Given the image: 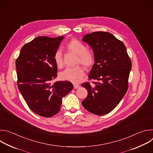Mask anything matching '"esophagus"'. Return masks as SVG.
Here are the masks:
<instances>
[{
    "label": "esophagus",
    "instance_id": "esophagus-1",
    "mask_svg": "<svg viewBox=\"0 0 153 153\" xmlns=\"http://www.w3.org/2000/svg\"><path fill=\"white\" fill-rule=\"evenodd\" d=\"M73 86H74V89H77V88H79V87H80L79 85H78L77 83H74L73 84Z\"/></svg>",
    "mask_w": 153,
    "mask_h": 153
}]
</instances>
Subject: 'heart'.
<instances>
[{
	"mask_svg": "<svg viewBox=\"0 0 153 153\" xmlns=\"http://www.w3.org/2000/svg\"><path fill=\"white\" fill-rule=\"evenodd\" d=\"M67 49L74 53L78 56L77 62L83 65L84 67H90L94 62L93 54L87 51L86 47L81 42L73 39L71 40L67 45ZM54 60L58 67H60L63 65V57L62 51L57 50L54 55ZM84 76V71L80 67L67 68L60 74V77L64 80H68L73 83L79 82Z\"/></svg>",
	"mask_w": 153,
	"mask_h": 153,
	"instance_id": "1",
	"label": "heart"
}]
</instances>
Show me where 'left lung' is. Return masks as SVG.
<instances>
[{"instance_id": "left-lung-1", "label": "left lung", "mask_w": 153, "mask_h": 153, "mask_svg": "<svg viewBox=\"0 0 153 153\" xmlns=\"http://www.w3.org/2000/svg\"><path fill=\"white\" fill-rule=\"evenodd\" d=\"M82 40L90 46L94 56L88 77L98 82H93V87L88 82L82 84L88 91L82 103L90 113L104 115L113 110L125 95L131 61L123 43L110 33H92Z\"/></svg>"}]
</instances>
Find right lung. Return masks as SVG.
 Returning <instances> with one entry per match:
<instances>
[{
	"label": "right lung",
	"instance_id": "obj_1",
	"mask_svg": "<svg viewBox=\"0 0 153 153\" xmlns=\"http://www.w3.org/2000/svg\"><path fill=\"white\" fill-rule=\"evenodd\" d=\"M63 36H40L26 43L16 61L18 88L29 108L46 117L60 110L63 97L73 88L69 81H51L57 77L54 55Z\"/></svg>",
	"mask_w": 153,
	"mask_h": 153
}]
</instances>
